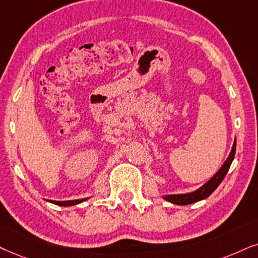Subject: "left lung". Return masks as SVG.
<instances>
[{"instance_id":"obj_1","label":"left lung","mask_w":258,"mask_h":258,"mask_svg":"<svg viewBox=\"0 0 258 258\" xmlns=\"http://www.w3.org/2000/svg\"><path fill=\"white\" fill-rule=\"evenodd\" d=\"M234 153H236V139H234L233 146L231 149V152L229 157L226 158V161L224 162V164L221 165V168L218 170L216 174H214L212 177L208 180L206 183L202 184L200 188H198L197 190L191 191V193H185V194H168L163 195V199L167 200L168 202H171L174 205H180V206H183V205H190L194 204V202L201 201L204 199L210 197V195L216 190L218 185L221 183V181L224 180L225 175L227 174L229 169L231 167V163H232L234 158Z\"/></svg>"}]
</instances>
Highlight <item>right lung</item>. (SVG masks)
Returning a JSON list of instances; mask_svg holds the SVG:
<instances>
[{
  "instance_id": "obj_1",
  "label": "right lung",
  "mask_w": 258,
  "mask_h": 258,
  "mask_svg": "<svg viewBox=\"0 0 258 258\" xmlns=\"http://www.w3.org/2000/svg\"><path fill=\"white\" fill-rule=\"evenodd\" d=\"M89 198H86V199H78V200H69V201H53V200H47L48 202H51V204H54V205H58V206H64V207H68V206H75V205H78L81 204V202L88 200Z\"/></svg>"
}]
</instances>
